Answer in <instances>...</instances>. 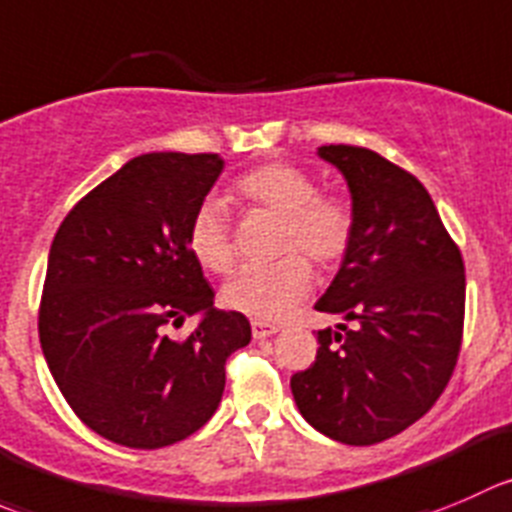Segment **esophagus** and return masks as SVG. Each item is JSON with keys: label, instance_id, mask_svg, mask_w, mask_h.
Segmentation results:
<instances>
[{"label": "esophagus", "instance_id": "1", "mask_svg": "<svg viewBox=\"0 0 512 512\" xmlns=\"http://www.w3.org/2000/svg\"><path fill=\"white\" fill-rule=\"evenodd\" d=\"M280 330V325L275 322H267V320H252V337L262 340V337H270Z\"/></svg>", "mask_w": 512, "mask_h": 512}]
</instances>
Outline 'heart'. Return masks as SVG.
Segmentation results:
<instances>
[{"label":"heart","instance_id":"b5f03b06","mask_svg":"<svg viewBox=\"0 0 512 512\" xmlns=\"http://www.w3.org/2000/svg\"><path fill=\"white\" fill-rule=\"evenodd\" d=\"M240 202L280 217L277 255L272 265L245 267L222 290L230 310L255 320H282L300 305L312 287V267L332 270L352 250L357 232L355 205L342 192L317 190L305 167L270 160L242 172L232 185ZM187 247L205 270L225 275L235 267L230 220L220 200L207 197L195 207L187 225Z\"/></svg>","mask_w":512,"mask_h":512}]
</instances>
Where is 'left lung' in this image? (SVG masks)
I'll return each mask as SVG.
<instances>
[{
  "label": "left lung",
  "mask_w": 512,
  "mask_h": 512,
  "mask_svg": "<svg viewBox=\"0 0 512 512\" xmlns=\"http://www.w3.org/2000/svg\"><path fill=\"white\" fill-rule=\"evenodd\" d=\"M357 215L350 255L315 310L350 320L317 330L290 377L302 418L345 445H375L423 418L450 382L465 322V265L415 175L377 152L320 147Z\"/></svg>",
  "instance_id": "8db88e82"
}]
</instances>
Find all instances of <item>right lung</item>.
<instances>
[{"label": "right lung", "instance_id": "right-lung-1", "mask_svg": "<svg viewBox=\"0 0 512 512\" xmlns=\"http://www.w3.org/2000/svg\"><path fill=\"white\" fill-rule=\"evenodd\" d=\"M220 155L130 160L69 210L49 250L39 342L64 400L117 445L157 450L215 415L225 362L250 342L242 312L215 292L187 247V225L220 177ZM205 311L187 338L166 335Z\"/></svg>", "mask_w": 512, "mask_h": 512}]
</instances>
